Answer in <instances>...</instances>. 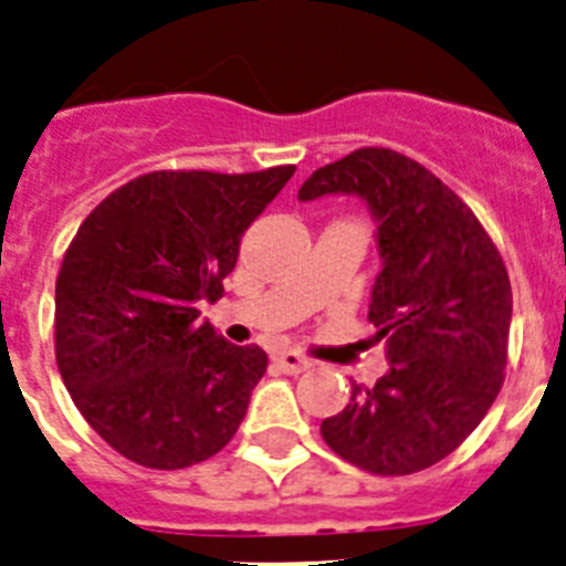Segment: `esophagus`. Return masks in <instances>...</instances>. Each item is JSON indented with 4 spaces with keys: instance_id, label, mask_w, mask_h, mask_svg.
Segmentation results:
<instances>
[{
    "instance_id": "34e87169",
    "label": "esophagus",
    "mask_w": 566,
    "mask_h": 566,
    "mask_svg": "<svg viewBox=\"0 0 566 566\" xmlns=\"http://www.w3.org/2000/svg\"><path fill=\"white\" fill-rule=\"evenodd\" d=\"M273 360L279 364V369L287 371V375H298V371H307L313 366V360L304 358V355L293 353V349H284V353L273 355Z\"/></svg>"
}]
</instances>
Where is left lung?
Wrapping results in <instances>:
<instances>
[{
    "label": "left lung",
    "mask_w": 566,
    "mask_h": 566,
    "mask_svg": "<svg viewBox=\"0 0 566 566\" xmlns=\"http://www.w3.org/2000/svg\"><path fill=\"white\" fill-rule=\"evenodd\" d=\"M358 195L378 220L384 271L369 321L389 371L321 422L340 460L378 476L431 468L465 442L505 384L513 293L476 213L411 157L364 146L321 166L298 200Z\"/></svg>",
    "instance_id": "left-lung-1"
}]
</instances>
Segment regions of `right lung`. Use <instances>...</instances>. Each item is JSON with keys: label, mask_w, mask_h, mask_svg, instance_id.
Here are the masks:
<instances>
[{"label": "right lung", "mask_w": 566, "mask_h": 566, "mask_svg": "<svg viewBox=\"0 0 566 566\" xmlns=\"http://www.w3.org/2000/svg\"><path fill=\"white\" fill-rule=\"evenodd\" d=\"M295 166L149 171L90 211L55 279V364L101 440L144 468L197 465L231 442L268 355L200 321L242 233Z\"/></svg>", "instance_id": "obj_1"}]
</instances>
